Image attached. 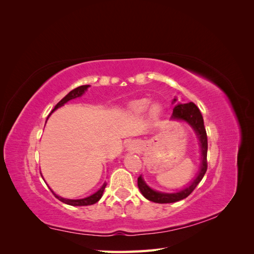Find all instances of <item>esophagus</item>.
<instances>
[{
  "label": "esophagus",
  "mask_w": 254,
  "mask_h": 254,
  "mask_svg": "<svg viewBox=\"0 0 254 254\" xmlns=\"http://www.w3.org/2000/svg\"><path fill=\"white\" fill-rule=\"evenodd\" d=\"M129 149H130V150H135L136 148H135V146H134L133 144H131V145L129 146Z\"/></svg>",
  "instance_id": "obj_1"
}]
</instances>
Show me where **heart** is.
I'll use <instances>...</instances> for the list:
<instances>
[{
  "mask_svg": "<svg viewBox=\"0 0 254 254\" xmlns=\"http://www.w3.org/2000/svg\"><path fill=\"white\" fill-rule=\"evenodd\" d=\"M149 104H150L149 99H146V98L139 99V101H135L131 104V106H130V110H131L134 114L141 115V114L145 113L146 110L148 109ZM161 112H162V107H161L159 104H153L150 107L149 114L152 119L156 120V119L160 118Z\"/></svg>",
  "mask_w": 254,
  "mask_h": 254,
  "instance_id": "b5f03b06",
  "label": "heart"
}]
</instances>
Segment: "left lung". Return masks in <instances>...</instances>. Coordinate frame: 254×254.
I'll use <instances>...</instances> for the list:
<instances>
[{
    "mask_svg": "<svg viewBox=\"0 0 254 254\" xmlns=\"http://www.w3.org/2000/svg\"><path fill=\"white\" fill-rule=\"evenodd\" d=\"M177 99L174 98V102ZM171 120L176 121H184L189 123L195 130V132L198 135L199 143H200L201 147V163H200V170H199V174L194 179V181L190 183V186L188 188L181 190L180 191H177V193H161V191L153 190L150 189L147 184L145 183L143 180L142 176L137 178V187H139L142 195L148 199V200L157 203H172L182 200V199L187 198L191 191H193L198 183L200 182L203 178V176L207 170V161H206V153H207V136L206 131L203 124V118L200 110L198 109V107L194 103H188V104H178L177 105L174 110L173 114L171 117Z\"/></svg>",
    "mask_w": 254,
    "mask_h": 254,
    "instance_id": "1",
    "label": "left lung"
}]
</instances>
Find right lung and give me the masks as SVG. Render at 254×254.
Here are the masks:
<instances>
[{
    "mask_svg": "<svg viewBox=\"0 0 254 254\" xmlns=\"http://www.w3.org/2000/svg\"><path fill=\"white\" fill-rule=\"evenodd\" d=\"M90 86L89 84H84V86H80V87H77V88H75L74 90H72L70 93H67L63 99H61V101L55 106V108H54L53 110H52V112L51 113H53V111H55L57 108H59V107H61V106H64L65 103H67L68 101H71V99H73V98H76V97H79V96H81L84 92L87 91V89L89 88ZM51 114H49V117H50ZM49 117H48V119H49ZM47 119V120H48ZM106 182L103 184V187L99 189L96 193H94L93 195H91V196H89V197H86V198H82V199H65V198H63V197H60V196H58V195H56L55 193H54V191L52 190V193L54 194V196H55L57 199H59L60 201H63L64 203H66V204H70V205H74V206H80V205H91V204H94V203H96L99 199L102 198V196H103V193H104V190H105V188H106Z\"/></svg>",
    "mask_w": 254,
    "mask_h": 254,
    "instance_id": "obj_1",
    "label": "right lung"
}]
</instances>
